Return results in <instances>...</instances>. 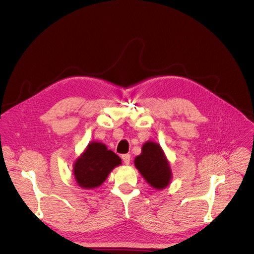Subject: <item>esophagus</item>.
<instances>
[{"mask_svg": "<svg viewBox=\"0 0 254 254\" xmlns=\"http://www.w3.org/2000/svg\"><path fill=\"white\" fill-rule=\"evenodd\" d=\"M122 160L126 164V165H129V164H130V155H128V154L122 155Z\"/></svg>", "mask_w": 254, "mask_h": 254, "instance_id": "1", "label": "esophagus"}]
</instances>
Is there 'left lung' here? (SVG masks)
<instances>
[{
    "label": "left lung",
    "instance_id": "obj_1",
    "mask_svg": "<svg viewBox=\"0 0 254 254\" xmlns=\"http://www.w3.org/2000/svg\"><path fill=\"white\" fill-rule=\"evenodd\" d=\"M134 165L154 189H165L170 184L172 172L169 162L158 143L146 141L142 145L141 154L134 160Z\"/></svg>",
    "mask_w": 254,
    "mask_h": 254
}]
</instances>
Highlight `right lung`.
Segmentation results:
<instances>
[{
  "instance_id": "right-lung-1",
  "label": "right lung",
  "mask_w": 254,
  "mask_h": 254,
  "mask_svg": "<svg viewBox=\"0 0 254 254\" xmlns=\"http://www.w3.org/2000/svg\"><path fill=\"white\" fill-rule=\"evenodd\" d=\"M121 163L120 157L108 150L106 144L91 142L73 164L74 180L83 189H95L101 186L111 171Z\"/></svg>"
}]
</instances>
